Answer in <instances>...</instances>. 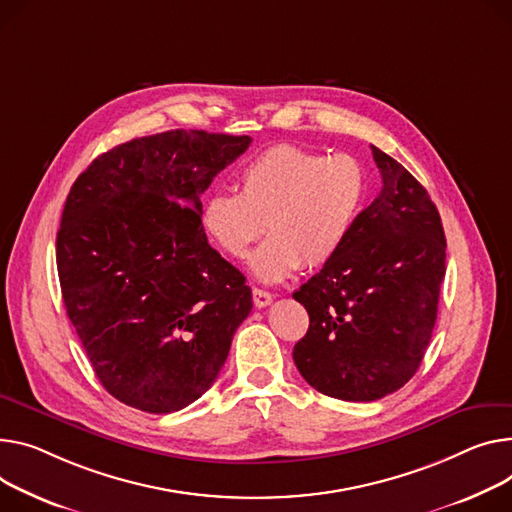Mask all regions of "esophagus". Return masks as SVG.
Returning <instances> with one entry per match:
<instances>
[{
    "label": "esophagus",
    "instance_id": "1",
    "mask_svg": "<svg viewBox=\"0 0 512 512\" xmlns=\"http://www.w3.org/2000/svg\"><path fill=\"white\" fill-rule=\"evenodd\" d=\"M271 300H274V296H271L269 292H265L261 288H253V302H255L257 309H263V306L271 304Z\"/></svg>",
    "mask_w": 512,
    "mask_h": 512
}]
</instances>
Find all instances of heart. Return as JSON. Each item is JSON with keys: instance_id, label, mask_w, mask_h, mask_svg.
<instances>
[{"instance_id": "obj_1", "label": "heart", "mask_w": 512, "mask_h": 512, "mask_svg": "<svg viewBox=\"0 0 512 512\" xmlns=\"http://www.w3.org/2000/svg\"><path fill=\"white\" fill-rule=\"evenodd\" d=\"M241 193L214 191L201 203L199 226L232 259H251L253 274L280 282L302 265L321 267L344 249L366 201V173L348 154L325 156L290 144L271 146L249 160Z\"/></svg>"}]
</instances>
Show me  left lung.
I'll return each mask as SVG.
<instances>
[{"mask_svg":"<svg viewBox=\"0 0 512 512\" xmlns=\"http://www.w3.org/2000/svg\"><path fill=\"white\" fill-rule=\"evenodd\" d=\"M370 148L381 193L360 212L344 249L292 294L311 321L294 364L311 387L344 401L381 399L414 377L447 271L445 230L428 191Z\"/></svg>","mask_w":512,"mask_h":512,"instance_id":"8db88e82","label":"left lung"}]
</instances>
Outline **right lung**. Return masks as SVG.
<instances>
[{
	"mask_svg": "<svg viewBox=\"0 0 512 512\" xmlns=\"http://www.w3.org/2000/svg\"><path fill=\"white\" fill-rule=\"evenodd\" d=\"M249 144L199 129L131 140L100 154L65 199V311L102 387L135 410L199 399L253 309L245 276L199 226L201 193Z\"/></svg>",
	"mask_w": 512,
	"mask_h": 512,
	"instance_id": "right-lung-1",
	"label": "right lung"
}]
</instances>
